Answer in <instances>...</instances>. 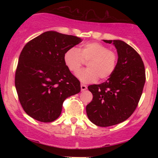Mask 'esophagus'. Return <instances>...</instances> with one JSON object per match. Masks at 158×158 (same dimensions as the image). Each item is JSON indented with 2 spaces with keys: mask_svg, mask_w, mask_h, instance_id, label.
<instances>
[{
  "mask_svg": "<svg viewBox=\"0 0 158 158\" xmlns=\"http://www.w3.org/2000/svg\"><path fill=\"white\" fill-rule=\"evenodd\" d=\"M87 86L85 85H84V84H81V91H84V90H87Z\"/></svg>",
  "mask_w": 158,
  "mask_h": 158,
  "instance_id": "esophagus-1",
  "label": "esophagus"
}]
</instances>
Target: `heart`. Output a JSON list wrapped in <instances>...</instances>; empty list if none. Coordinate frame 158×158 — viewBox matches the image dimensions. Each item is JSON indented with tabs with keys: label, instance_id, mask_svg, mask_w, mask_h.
Returning <instances> with one entry per match:
<instances>
[{
	"label": "heart",
	"instance_id": "b5f03b06",
	"mask_svg": "<svg viewBox=\"0 0 158 158\" xmlns=\"http://www.w3.org/2000/svg\"><path fill=\"white\" fill-rule=\"evenodd\" d=\"M118 61L117 52L109 50L99 42H87L80 49L69 48L64 54V62L70 72L77 70L85 61H88V68L77 73L78 79L83 83L94 82L108 79L115 71Z\"/></svg>",
	"mask_w": 158,
	"mask_h": 158
}]
</instances>
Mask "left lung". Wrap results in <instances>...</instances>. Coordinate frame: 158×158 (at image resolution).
I'll use <instances>...</instances> for the list:
<instances>
[{"instance_id":"1","label":"left lung","mask_w":158,"mask_h":158,"mask_svg":"<svg viewBox=\"0 0 158 158\" xmlns=\"http://www.w3.org/2000/svg\"><path fill=\"white\" fill-rule=\"evenodd\" d=\"M115 46L118 61L108 80L88 87L93 99L86 106L87 115L94 124L108 127L126 120L134 113L146 81L145 67L140 56L120 40H103Z\"/></svg>"}]
</instances>
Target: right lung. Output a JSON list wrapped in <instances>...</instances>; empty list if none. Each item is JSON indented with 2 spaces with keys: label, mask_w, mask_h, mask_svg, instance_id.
Returning <instances> with one entry per match:
<instances>
[{
  "label": "right lung",
  "mask_w": 158,
  "mask_h": 158,
  "mask_svg": "<svg viewBox=\"0 0 158 158\" xmlns=\"http://www.w3.org/2000/svg\"><path fill=\"white\" fill-rule=\"evenodd\" d=\"M81 41L77 36L48 31L23 47L15 85L23 109L32 118L43 123L56 120L65 99L80 92V82L65 66L64 54Z\"/></svg>",
  "instance_id": "1"
}]
</instances>
